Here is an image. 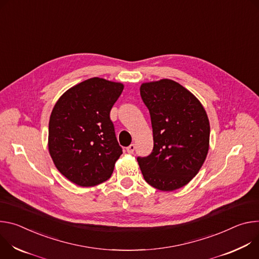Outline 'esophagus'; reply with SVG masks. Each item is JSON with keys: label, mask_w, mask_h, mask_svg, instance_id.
Returning a JSON list of instances; mask_svg holds the SVG:
<instances>
[{"label": "esophagus", "mask_w": 259, "mask_h": 259, "mask_svg": "<svg viewBox=\"0 0 259 259\" xmlns=\"http://www.w3.org/2000/svg\"><path fill=\"white\" fill-rule=\"evenodd\" d=\"M135 148H136L135 144H131L128 147H126V152L130 153V154H133L134 151H135Z\"/></svg>", "instance_id": "esophagus-1"}]
</instances>
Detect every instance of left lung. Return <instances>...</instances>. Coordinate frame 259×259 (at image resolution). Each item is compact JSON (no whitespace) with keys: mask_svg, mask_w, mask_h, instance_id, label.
I'll list each match as a JSON object with an SVG mask.
<instances>
[{"mask_svg":"<svg viewBox=\"0 0 259 259\" xmlns=\"http://www.w3.org/2000/svg\"><path fill=\"white\" fill-rule=\"evenodd\" d=\"M140 94L149 109L154 146L138 157L145 181L161 191L188 184L209 151L210 122L198 99L178 82L160 79L142 83Z\"/></svg>","mask_w":259,"mask_h":259,"instance_id":"left-lung-1","label":"left lung"}]
</instances>
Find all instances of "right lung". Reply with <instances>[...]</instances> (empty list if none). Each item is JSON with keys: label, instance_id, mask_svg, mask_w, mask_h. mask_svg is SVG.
Segmentation results:
<instances>
[{"label": "right lung", "instance_id": "obj_1", "mask_svg": "<svg viewBox=\"0 0 259 259\" xmlns=\"http://www.w3.org/2000/svg\"><path fill=\"white\" fill-rule=\"evenodd\" d=\"M124 85L94 77L64 93L49 119L48 150L60 173L71 182L96 186L108 180L122 154L110 111Z\"/></svg>", "mask_w": 259, "mask_h": 259}]
</instances>
